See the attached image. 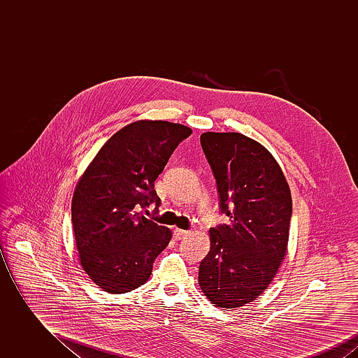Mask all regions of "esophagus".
Segmentation results:
<instances>
[{
    "label": "esophagus",
    "mask_w": 358,
    "mask_h": 358,
    "mask_svg": "<svg viewBox=\"0 0 358 358\" xmlns=\"http://www.w3.org/2000/svg\"><path fill=\"white\" fill-rule=\"evenodd\" d=\"M187 234H189V232L185 231V229H180V228H176V229H174V235H176V238H178V240L185 238Z\"/></svg>",
    "instance_id": "esophagus-1"
}]
</instances>
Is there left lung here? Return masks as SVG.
<instances>
[{
    "label": "left lung",
    "instance_id": "left-lung-1",
    "mask_svg": "<svg viewBox=\"0 0 358 358\" xmlns=\"http://www.w3.org/2000/svg\"><path fill=\"white\" fill-rule=\"evenodd\" d=\"M228 224L210 228L199 285L222 308L252 302L268 287L286 255L292 201L271 153L240 133L200 136Z\"/></svg>",
    "mask_w": 358,
    "mask_h": 358
}]
</instances>
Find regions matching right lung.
<instances>
[{"mask_svg":"<svg viewBox=\"0 0 358 358\" xmlns=\"http://www.w3.org/2000/svg\"><path fill=\"white\" fill-rule=\"evenodd\" d=\"M192 130L166 120H138L111 136L85 171L72 199V225L85 273L103 291L143 285L171 231L139 209L161 204L154 181Z\"/></svg>","mask_w":358,"mask_h":358,"instance_id":"right-lung-1","label":"right lung"}]
</instances>
